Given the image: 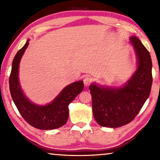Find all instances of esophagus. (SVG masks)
I'll list each match as a JSON object with an SVG mask.
<instances>
[{"label": "esophagus", "mask_w": 160, "mask_h": 160, "mask_svg": "<svg viewBox=\"0 0 160 160\" xmlns=\"http://www.w3.org/2000/svg\"><path fill=\"white\" fill-rule=\"evenodd\" d=\"M83 82H84V84H85V86H88V85H90V82H91L90 78H89V77H88V76L85 77V78L83 79Z\"/></svg>", "instance_id": "esophagus-1"}]
</instances>
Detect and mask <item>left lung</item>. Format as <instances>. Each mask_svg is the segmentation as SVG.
I'll return each mask as SVG.
<instances>
[{
	"mask_svg": "<svg viewBox=\"0 0 160 160\" xmlns=\"http://www.w3.org/2000/svg\"><path fill=\"white\" fill-rule=\"evenodd\" d=\"M137 58V69L121 87H89L92 98L94 118L100 126L118 128L133 120L150 95L152 76L150 53L137 37L130 38Z\"/></svg>",
	"mask_w": 160,
	"mask_h": 160,
	"instance_id": "1",
	"label": "left lung"
}]
</instances>
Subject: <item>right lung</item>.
<instances>
[{"label":"right lung","instance_id":"right-lung-1","mask_svg":"<svg viewBox=\"0 0 160 160\" xmlns=\"http://www.w3.org/2000/svg\"><path fill=\"white\" fill-rule=\"evenodd\" d=\"M28 39L16 53L12 63L9 79L10 91L16 107L29 125L41 130H53L63 126L69 116L68 105L83 90L82 80L72 82L61 90L52 102L46 105L32 102L25 96L19 80V68L21 58L29 46Z\"/></svg>","mask_w":160,"mask_h":160}]
</instances>
